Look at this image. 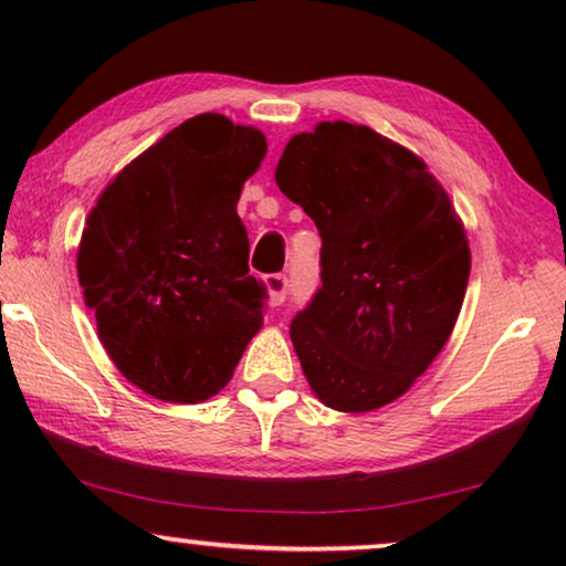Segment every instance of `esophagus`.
Masks as SVG:
<instances>
[{
  "label": "esophagus",
  "mask_w": 566,
  "mask_h": 566,
  "mask_svg": "<svg viewBox=\"0 0 566 566\" xmlns=\"http://www.w3.org/2000/svg\"><path fill=\"white\" fill-rule=\"evenodd\" d=\"M262 283H265V289H268V304L270 306H281L285 301V293H289V277H285V275H268Z\"/></svg>",
  "instance_id": "obj_1"
}]
</instances>
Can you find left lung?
Instances as JSON below:
<instances>
[{
	"label": "left lung",
	"mask_w": 566,
	"mask_h": 566,
	"mask_svg": "<svg viewBox=\"0 0 566 566\" xmlns=\"http://www.w3.org/2000/svg\"><path fill=\"white\" fill-rule=\"evenodd\" d=\"M275 182L322 234V289L291 324L314 397L350 415L391 405L461 314L471 273L461 216L415 151L360 123L291 136Z\"/></svg>",
	"instance_id": "obj_1"
}]
</instances>
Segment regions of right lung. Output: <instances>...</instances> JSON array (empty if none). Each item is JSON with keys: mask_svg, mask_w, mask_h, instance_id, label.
Here are the masks:
<instances>
[{"mask_svg": "<svg viewBox=\"0 0 566 566\" xmlns=\"http://www.w3.org/2000/svg\"><path fill=\"white\" fill-rule=\"evenodd\" d=\"M265 154L260 128L200 113L128 161L84 221V304L115 368L154 399H211L262 327L237 203Z\"/></svg>", "mask_w": 566, "mask_h": 566, "instance_id": "1", "label": "right lung"}]
</instances>
